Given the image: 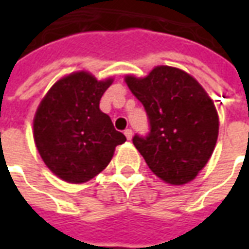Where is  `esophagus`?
I'll list each match as a JSON object with an SVG mask.
<instances>
[{
    "label": "esophagus",
    "instance_id": "esophagus-1",
    "mask_svg": "<svg viewBox=\"0 0 249 249\" xmlns=\"http://www.w3.org/2000/svg\"><path fill=\"white\" fill-rule=\"evenodd\" d=\"M124 135H125V137L128 139V140H130V139H132V129H125Z\"/></svg>",
    "mask_w": 249,
    "mask_h": 249
}]
</instances>
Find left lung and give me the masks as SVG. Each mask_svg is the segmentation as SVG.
Masks as SVG:
<instances>
[{
	"label": "left lung",
	"instance_id": "left-lung-1",
	"mask_svg": "<svg viewBox=\"0 0 249 249\" xmlns=\"http://www.w3.org/2000/svg\"><path fill=\"white\" fill-rule=\"evenodd\" d=\"M125 82L145 108L149 133L133 144L156 176L183 185L205 167L217 141L219 117L208 93L192 76L172 66H156L144 78Z\"/></svg>",
	"mask_w": 249,
	"mask_h": 249
}]
</instances>
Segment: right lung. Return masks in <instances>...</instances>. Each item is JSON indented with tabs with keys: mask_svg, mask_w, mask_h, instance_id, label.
Wrapping results in <instances>:
<instances>
[{
	"mask_svg": "<svg viewBox=\"0 0 249 249\" xmlns=\"http://www.w3.org/2000/svg\"><path fill=\"white\" fill-rule=\"evenodd\" d=\"M113 80L97 81L88 71H76L53 85L33 120L37 151L46 167L64 181H89L112 160L114 148L126 141L114 129L100 100Z\"/></svg>",
	"mask_w": 249,
	"mask_h": 249,
	"instance_id": "obj_1",
	"label": "right lung"
}]
</instances>
